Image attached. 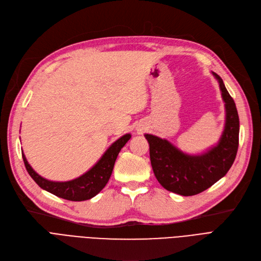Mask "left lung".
<instances>
[{"label": "left lung", "mask_w": 261, "mask_h": 261, "mask_svg": "<svg viewBox=\"0 0 261 261\" xmlns=\"http://www.w3.org/2000/svg\"><path fill=\"white\" fill-rule=\"evenodd\" d=\"M212 74L219 81L226 110L224 131L217 145L201 154H188L167 140L145 134L155 178L164 189L182 196L196 195L227 174L239 146L240 124L234 101L221 76Z\"/></svg>", "instance_id": "1"}]
</instances>
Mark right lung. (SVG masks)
I'll list each match as a JSON object with an SVG mask.
<instances>
[{
  "mask_svg": "<svg viewBox=\"0 0 261 261\" xmlns=\"http://www.w3.org/2000/svg\"><path fill=\"white\" fill-rule=\"evenodd\" d=\"M130 139L131 134H124L109 147L100 160L89 171L73 180L64 181V182L44 179L32 168L23 152H22V158H23L28 173L41 189L67 200L82 201L93 198L106 187L112 175L119 151Z\"/></svg>",
  "mask_w": 261,
  "mask_h": 261,
  "instance_id": "1",
  "label": "right lung"
}]
</instances>
